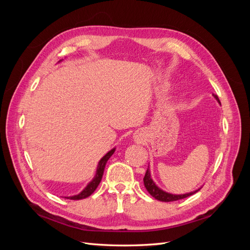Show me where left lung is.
I'll return each instance as SVG.
<instances>
[{
    "label": "left lung",
    "mask_w": 250,
    "mask_h": 250,
    "mask_svg": "<svg viewBox=\"0 0 250 250\" xmlns=\"http://www.w3.org/2000/svg\"><path fill=\"white\" fill-rule=\"evenodd\" d=\"M214 97L216 98V100L220 103V100H219V98L217 95L213 94ZM144 185H145V188H147V191L149 192V194L152 196V197H154L155 199L160 200V201H165V202H170V201H176V200H179V199H184V198H187L188 197V196H191L193 194H195L196 192H198L200 188H198V190H196L195 192H192V193H188V194H184V195H173V194H169V193H166L164 192L163 190H161L160 188H158L155 184L154 181L151 179V176H150V172H149V169H147V172L145 174V177H144Z\"/></svg>",
    "instance_id": "1"
}]
</instances>
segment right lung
Instances as JSON below:
<instances>
[{
  "mask_svg": "<svg viewBox=\"0 0 250 250\" xmlns=\"http://www.w3.org/2000/svg\"><path fill=\"white\" fill-rule=\"evenodd\" d=\"M113 152H115V149L110 150L106 155L103 156V158H102V160H101L100 163H99V166H98L97 174H96L95 178H94L92 181H90V183L87 185V187L84 188V190H83V191H82L80 194H78V195H75V196H72V197H66V198H67V199H72V200H79V199L86 198V197H88V196L92 195V194L95 192L97 187L99 186L100 181H101V179H102V176H103V172H104L105 165H106L107 161L109 160V157L113 154Z\"/></svg>",
  "mask_w": 250,
  "mask_h": 250,
  "instance_id": "add662e5",
  "label": "right lung"
}]
</instances>
